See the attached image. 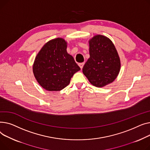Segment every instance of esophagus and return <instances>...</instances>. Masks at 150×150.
<instances>
[{
    "instance_id": "34e87169",
    "label": "esophagus",
    "mask_w": 150,
    "mask_h": 150,
    "mask_svg": "<svg viewBox=\"0 0 150 150\" xmlns=\"http://www.w3.org/2000/svg\"><path fill=\"white\" fill-rule=\"evenodd\" d=\"M83 65H84V63H81V64H79V66L80 67V68H81V69H82V68H83Z\"/></svg>"
}]
</instances>
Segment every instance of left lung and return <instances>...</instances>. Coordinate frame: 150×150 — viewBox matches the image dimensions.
Segmentation results:
<instances>
[{"label": "left lung", "instance_id": "obj_1", "mask_svg": "<svg viewBox=\"0 0 150 150\" xmlns=\"http://www.w3.org/2000/svg\"><path fill=\"white\" fill-rule=\"evenodd\" d=\"M90 58L82 71L88 80L96 87L112 83L120 69V60L112 42L107 37L98 34L88 41Z\"/></svg>", "mask_w": 150, "mask_h": 150}]
</instances>
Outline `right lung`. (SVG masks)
<instances>
[{"label":"right lung","mask_w":150,"mask_h":150,"mask_svg":"<svg viewBox=\"0 0 150 150\" xmlns=\"http://www.w3.org/2000/svg\"><path fill=\"white\" fill-rule=\"evenodd\" d=\"M63 38L52 39L44 45L33 65L34 76L39 84L49 91L63 90L71 77L81 69L67 51Z\"/></svg>","instance_id":"add662e5"}]
</instances>
